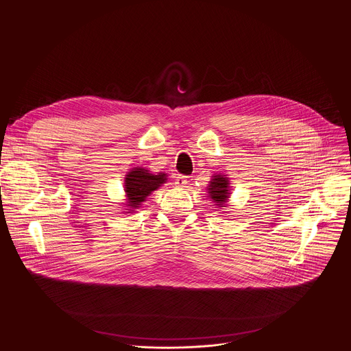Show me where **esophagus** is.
<instances>
[{"instance_id":"34e87169","label":"esophagus","mask_w":351,"mask_h":351,"mask_svg":"<svg viewBox=\"0 0 351 351\" xmlns=\"http://www.w3.org/2000/svg\"><path fill=\"white\" fill-rule=\"evenodd\" d=\"M187 184V176L184 175H178L175 178V186L176 187H184Z\"/></svg>"}]
</instances>
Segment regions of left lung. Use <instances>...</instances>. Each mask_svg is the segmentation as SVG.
<instances>
[{"label": "left lung", "mask_w": 351, "mask_h": 351, "mask_svg": "<svg viewBox=\"0 0 351 351\" xmlns=\"http://www.w3.org/2000/svg\"><path fill=\"white\" fill-rule=\"evenodd\" d=\"M208 193H209V197L213 199V202H216V205L224 206V202L230 194L227 178H224V175H215V178L212 179L208 187Z\"/></svg>", "instance_id": "left-lung-1"}]
</instances>
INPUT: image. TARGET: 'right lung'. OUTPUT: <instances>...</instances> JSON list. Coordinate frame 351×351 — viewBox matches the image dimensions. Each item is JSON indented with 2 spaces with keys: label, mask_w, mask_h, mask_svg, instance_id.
<instances>
[{
  "label": "right lung",
  "mask_w": 351,
  "mask_h": 351,
  "mask_svg": "<svg viewBox=\"0 0 351 351\" xmlns=\"http://www.w3.org/2000/svg\"><path fill=\"white\" fill-rule=\"evenodd\" d=\"M164 182H167L165 173L153 175L145 168H136L131 171L125 178L128 206L138 208L141 202H143L146 197L152 194V191L157 190Z\"/></svg>",
  "instance_id": "1"
}]
</instances>
